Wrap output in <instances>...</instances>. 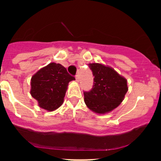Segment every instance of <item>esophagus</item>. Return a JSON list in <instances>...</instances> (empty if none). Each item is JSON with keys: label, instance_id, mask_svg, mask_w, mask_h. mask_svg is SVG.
Returning <instances> with one entry per match:
<instances>
[{"label": "esophagus", "instance_id": "obj_1", "mask_svg": "<svg viewBox=\"0 0 161 161\" xmlns=\"http://www.w3.org/2000/svg\"><path fill=\"white\" fill-rule=\"evenodd\" d=\"M75 80H76V82H79V75H75Z\"/></svg>", "mask_w": 161, "mask_h": 161}]
</instances>
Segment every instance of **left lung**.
I'll list each match as a JSON object with an SVG mask.
<instances>
[{"label": "left lung", "instance_id": "8db88e82", "mask_svg": "<svg viewBox=\"0 0 161 161\" xmlns=\"http://www.w3.org/2000/svg\"><path fill=\"white\" fill-rule=\"evenodd\" d=\"M94 78L93 87L84 92L86 106L96 114H104L117 108L128 91L127 80L113 68L101 64H89Z\"/></svg>", "mask_w": 161, "mask_h": 161}]
</instances>
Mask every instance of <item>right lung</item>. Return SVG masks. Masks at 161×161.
I'll return each instance as SVG.
<instances>
[{
    "label": "right lung",
    "instance_id": "add662e5",
    "mask_svg": "<svg viewBox=\"0 0 161 161\" xmlns=\"http://www.w3.org/2000/svg\"><path fill=\"white\" fill-rule=\"evenodd\" d=\"M75 78L60 64L51 63L38 70L31 79V95L38 106L53 111L61 106L68 84Z\"/></svg>",
    "mask_w": 161,
    "mask_h": 161
}]
</instances>
